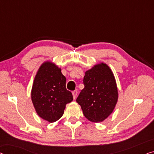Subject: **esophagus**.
<instances>
[{
    "label": "esophagus",
    "mask_w": 154,
    "mask_h": 154,
    "mask_svg": "<svg viewBox=\"0 0 154 154\" xmlns=\"http://www.w3.org/2000/svg\"><path fill=\"white\" fill-rule=\"evenodd\" d=\"M72 93L73 98L75 99V98H76V97H77V91H73L72 92Z\"/></svg>",
    "instance_id": "34e87169"
}]
</instances>
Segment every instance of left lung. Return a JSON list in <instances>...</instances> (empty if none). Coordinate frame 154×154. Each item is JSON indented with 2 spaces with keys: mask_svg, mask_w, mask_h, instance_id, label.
I'll return each instance as SVG.
<instances>
[{
  "mask_svg": "<svg viewBox=\"0 0 154 154\" xmlns=\"http://www.w3.org/2000/svg\"><path fill=\"white\" fill-rule=\"evenodd\" d=\"M83 83L84 88L80 92L77 102L88 120L102 122L113 112L118 101L113 72L106 64H97L85 72Z\"/></svg>",
  "mask_w": 154,
  "mask_h": 154,
  "instance_id": "obj_1",
  "label": "left lung"
}]
</instances>
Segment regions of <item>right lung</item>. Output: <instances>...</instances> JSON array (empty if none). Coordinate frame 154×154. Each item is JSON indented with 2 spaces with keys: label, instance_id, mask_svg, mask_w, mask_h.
Returning <instances> with one entry per match:
<instances>
[{
  "label": "right lung",
  "instance_id": "obj_1",
  "mask_svg": "<svg viewBox=\"0 0 154 154\" xmlns=\"http://www.w3.org/2000/svg\"><path fill=\"white\" fill-rule=\"evenodd\" d=\"M66 78L61 69L49 61L43 63L34 78L32 100L36 113L50 122L63 116L66 105L72 101V93L66 87Z\"/></svg>",
  "mask_w": 154,
  "mask_h": 154
}]
</instances>
